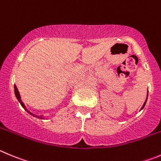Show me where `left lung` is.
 Returning a JSON list of instances; mask_svg holds the SVG:
<instances>
[{
  "label": "left lung",
  "instance_id": "left-lung-1",
  "mask_svg": "<svg viewBox=\"0 0 161 161\" xmlns=\"http://www.w3.org/2000/svg\"><path fill=\"white\" fill-rule=\"evenodd\" d=\"M146 101H147V99H146ZM146 101H145V102H144V105H143V107H142V108H141V109H143V108H144V106H145V104H146Z\"/></svg>",
  "mask_w": 161,
  "mask_h": 161
}]
</instances>
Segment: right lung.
<instances>
[{"mask_svg":"<svg viewBox=\"0 0 161 161\" xmlns=\"http://www.w3.org/2000/svg\"><path fill=\"white\" fill-rule=\"evenodd\" d=\"M14 92H15V95H16V97H17V100H18V102H19L20 103H21V107H22V108H24V109L25 110V111H26L27 112L29 113V114H30V115H33V116L36 117V118L42 119H44L42 116V115H41V116H39V115H34V114H33V113H32V112H30V111H29V110L27 109L26 108H25V104L23 103V102H22V101H21V96H20V94H19V91H18V90H17V86H16V85H14Z\"/></svg>","mask_w":161,"mask_h":161,"instance_id":"add662e5","label":"right lung"}]
</instances>
